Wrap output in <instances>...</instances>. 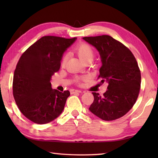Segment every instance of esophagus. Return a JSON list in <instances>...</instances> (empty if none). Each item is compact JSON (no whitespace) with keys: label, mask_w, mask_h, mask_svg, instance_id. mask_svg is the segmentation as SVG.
<instances>
[{"label":"esophagus","mask_w":158,"mask_h":158,"mask_svg":"<svg viewBox=\"0 0 158 158\" xmlns=\"http://www.w3.org/2000/svg\"><path fill=\"white\" fill-rule=\"evenodd\" d=\"M70 94H76V93L81 92V90H78V89H70Z\"/></svg>","instance_id":"1"}]
</instances>
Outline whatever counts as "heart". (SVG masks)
<instances>
[{"instance_id": "heart-1", "label": "heart", "mask_w": 158, "mask_h": 158, "mask_svg": "<svg viewBox=\"0 0 158 158\" xmlns=\"http://www.w3.org/2000/svg\"><path fill=\"white\" fill-rule=\"evenodd\" d=\"M75 52L79 56V58L85 62H92L95 56L94 49H93V48L91 45H89V44H87V43H82L81 44L77 45V48H75ZM68 58H69L68 54H64L62 56V60H61L62 66L64 67L66 66ZM89 79V77L88 75H83V76L76 77L75 81L77 83H79V84H81L82 82L87 81Z\"/></svg>"}]
</instances>
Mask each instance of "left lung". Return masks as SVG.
<instances>
[{
	"instance_id": "left-lung-1",
	"label": "left lung",
	"mask_w": 158,
	"mask_h": 158,
	"mask_svg": "<svg viewBox=\"0 0 158 158\" xmlns=\"http://www.w3.org/2000/svg\"><path fill=\"white\" fill-rule=\"evenodd\" d=\"M99 52L102 61L98 79L109 83L103 96L92 92L94 99L89 110L99 118L112 121L125 115L138 98L140 70L130 50L110 36L83 37Z\"/></svg>"
}]
</instances>
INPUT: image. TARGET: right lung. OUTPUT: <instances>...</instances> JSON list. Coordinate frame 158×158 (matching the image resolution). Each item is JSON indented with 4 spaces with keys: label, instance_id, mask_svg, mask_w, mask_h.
I'll use <instances>...</instances> for the list:
<instances>
[{
    "label": "right lung",
    "instance_id": "right-lung-1",
    "mask_svg": "<svg viewBox=\"0 0 158 158\" xmlns=\"http://www.w3.org/2000/svg\"><path fill=\"white\" fill-rule=\"evenodd\" d=\"M76 39L43 36L20 57L13 75V94L20 111L32 122L48 123L64 108L70 92L53 89L50 80L60 68L64 52Z\"/></svg>",
    "mask_w": 158,
    "mask_h": 158
}]
</instances>
